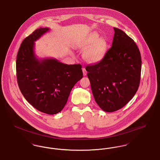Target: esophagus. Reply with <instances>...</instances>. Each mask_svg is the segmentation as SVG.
<instances>
[{"mask_svg": "<svg viewBox=\"0 0 160 160\" xmlns=\"http://www.w3.org/2000/svg\"><path fill=\"white\" fill-rule=\"evenodd\" d=\"M82 71H83V76H86V74H87V72H87V71L86 70V69L84 68L82 69Z\"/></svg>", "mask_w": 160, "mask_h": 160, "instance_id": "obj_1", "label": "esophagus"}]
</instances>
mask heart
<instances>
[{
  "label": "heart",
  "instance_id": "b5f03b06",
  "mask_svg": "<svg viewBox=\"0 0 160 160\" xmlns=\"http://www.w3.org/2000/svg\"><path fill=\"white\" fill-rule=\"evenodd\" d=\"M80 47L86 48L83 58L89 63H97L102 61L108 50V42L104 37H99L98 33H93L80 44Z\"/></svg>",
  "mask_w": 160,
  "mask_h": 160
}]
</instances>
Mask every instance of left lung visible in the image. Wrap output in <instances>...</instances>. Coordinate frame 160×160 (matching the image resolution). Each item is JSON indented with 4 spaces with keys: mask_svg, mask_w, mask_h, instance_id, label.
<instances>
[{
    "mask_svg": "<svg viewBox=\"0 0 160 160\" xmlns=\"http://www.w3.org/2000/svg\"><path fill=\"white\" fill-rule=\"evenodd\" d=\"M113 29L112 46L104 58L86 67L95 100L107 112L121 109L133 98L140 84L142 68L136 44L123 31Z\"/></svg>",
    "mask_w": 160,
    "mask_h": 160,
    "instance_id": "1",
    "label": "left lung"
}]
</instances>
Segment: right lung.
Segmentation results:
<instances>
[{"label":"right lung","instance_id":"right-lung-1","mask_svg":"<svg viewBox=\"0 0 160 160\" xmlns=\"http://www.w3.org/2000/svg\"><path fill=\"white\" fill-rule=\"evenodd\" d=\"M49 30L41 28L23 40L17 53L16 72L25 99L39 111L54 114L63 108L83 72L80 64L67 65L53 58L36 57L35 41Z\"/></svg>","mask_w":160,"mask_h":160}]
</instances>
